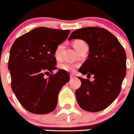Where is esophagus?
Returning a JSON list of instances; mask_svg holds the SVG:
<instances>
[{
  "mask_svg": "<svg viewBox=\"0 0 134 134\" xmlns=\"http://www.w3.org/2000/svg\"><path fill=\"white\" fill-rule=\"evenodd\" d=\"M75 75H70V80H72V79H73V78H75Z\"/></svg>",
  "mask_w": 134,
  "mask_h": 134,
  "instance_id": "esophagus-1",
  "label": "esophagus"
}]
</instances>
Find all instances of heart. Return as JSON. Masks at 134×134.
Returning <instances> with one entry per match:
<instances>
[{"label":"heart","mask_w":134,"mask_h":134,"mask_svg":"<svg viewBox=\"0 0 134 134\" xmlns=\"http://www.w3.org/2000/svg\"><path fill=\"white\" fill-rule=\"evenodd\" d=\"M86 43L84 41L82 40H76L75 42L73 43V46L74 48H75L76 50H77V49L80 48L82 45L85 44ZM63 49H64V45L60 44L57 47L55 50H54V57L57 59H59L61 58V56H62V52L63 51ZM59 67H60L61 69L62 70H66V71H68V72H73L75 68L77 67V65L73 64H71V63H62L59 65Z\"/></svg>","instance_id":"heart-1"}]
</instances>
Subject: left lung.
<instances>
[{
  "label": "left lung",
  "mask_w": 134,
  "mask_h": 134,
  "mask_svg": "<svg viewBox=\"0 0 134 134\" xmlns=\"http://www.w3.org/2000/svg\"><path fill=\"white\" fill-rule=\"evenodd\" d=\"M79 38L89 47L88 58L79 69L84 75H93L94 80L79 77L82 84L76 90L78 104L82 109L97 112L107 108L121 91L126 76L127 56L118 38L104 28L87 27L72 32L68 40Z\"/></svg>",
  "instance_id": "1"
}]
</instances>
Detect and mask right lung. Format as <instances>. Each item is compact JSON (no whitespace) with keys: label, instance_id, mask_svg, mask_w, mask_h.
<instances>
[{"label":"right lung","instance_id":"add662e5","mask_svg":"<svg viewBox=\"0 0 134 134\" xmlns=\"http://www.w3.org/2000/svg\"><path fill=\"white\" fill-rule=\"evenodd\" d=\"M69 30L39 27L16 39L9 52L8 68L12 89L23 107L35 114L54 111L59 93L70 77L66 70H56L54 50L68 38Z\"/></svg>","mask_w":134,"mask_h":134}]
</instances>
